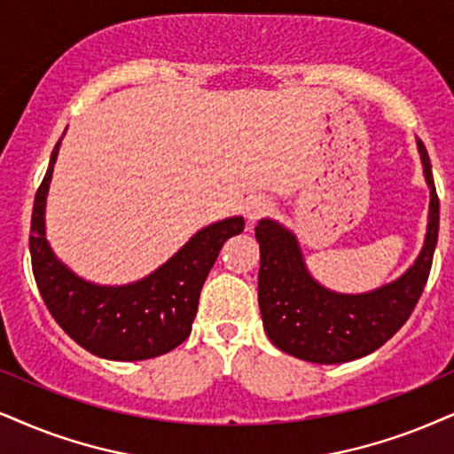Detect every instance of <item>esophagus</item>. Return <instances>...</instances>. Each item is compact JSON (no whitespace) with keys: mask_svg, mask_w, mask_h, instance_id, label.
Returning <instances> with one entry per match:
<instances>
[{"mask_svg":"<svg viewBox=\"0 0 454 454\" xmlns=\"http://www.w3.org/2000/svg\"><path fill=\"white\" fill-rule=\"evenodd\" d=\"M270 207H272V203L266 197H254L247 200V220L254 223L255 220H260L262 215H266Z\"/></svg>","mask_w":454,"mask_h":454,"instance_id":"obj_1","label":"esophagus"}]
</instances>
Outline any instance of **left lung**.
<instances>
[{
    "label": "left lung",
    "mask_w": 454,
    "mask_h": 454,
    "mask_svg": "<svg viewBox=\"0 0 454 454\" xmlns=\"http://www.w3.org/2000/svg\"><path fill=\"white\" fill-rule=\"evenodd\" d=\"M417 151L429 188L426 240L412 266L392 283L364 294L333 291L309 274L294 231L272 217L257 222V297L263 329L278 349L317 364L349 363L381 348L409 320L427 283L440 226L432 163L419 137Z\"/></svg>",
    "instance_id": "obj_1"
}]
</instances>
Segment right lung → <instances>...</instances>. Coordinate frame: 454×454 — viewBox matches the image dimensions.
<instances>
[{
  "instance_id": "1",
  "label": "right lung",
  "mask_w": 454,
  "mask_h": 454,
  "mask_svg": "<svg viewBox=\"0 0 454 454\" xmlns=\"http://www.w3.org/2000/svg\"><path fill=\"white\" fill-rule=\"evenodd\" d=\"M62 137L51 151L33 205L28 247L39 294L62 331L100 358L146 360L168 354L191 335L205 278L222 245L243 232V215L200 228L168 262L136 283L85 280L54 254L45 237V203Z\"/></svg>"
}]
</instances>
